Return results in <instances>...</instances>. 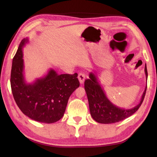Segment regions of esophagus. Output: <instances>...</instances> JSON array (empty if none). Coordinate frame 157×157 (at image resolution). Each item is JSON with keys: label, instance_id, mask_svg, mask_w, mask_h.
Returning a JSON list of instances; mask_svg holds the SVG:
<instances>
[{"label": "esophagus", "instance_id": "34e87169", "mask_svg": "<svg viewBox=\"0 0 157 157\" xmlns=\"http://www.w3.org/2000/svg\"><path fill=\"white\" fill-rule=\"evenodd\" d=\"M85 78H86V75L84 73H79L78 78L79 82L80 84H83V83H84V82L85 80Z\"/></svg>", "mask_w": 157, "mask_h": 157}]
</instances>
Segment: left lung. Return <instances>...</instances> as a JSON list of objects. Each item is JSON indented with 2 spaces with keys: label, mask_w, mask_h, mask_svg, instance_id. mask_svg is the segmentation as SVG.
I'll use <instances>...</instances> for the list:
<instances>
[{
  "label": "left lung",
  "mask_w": 157,
  "mask_h": 157,
  "mask_svg": "<svg viewBox=\"0 0 157 157\" xmlns=\"http://www.w3.org/2000/svg\"><path fill=\"white\" fill-rule=\"evenodd\" d=\"M144 71L147 80L148 72L146 65H145ZM146 88L147 86L143 92L139 104L132 109H125L118 107L109 101L106 97L104 90L101 88L98 83L94 73H90L89 79H86L84 82V88L87 94L90 112L92 117L96 122L104 124L122 121L137 111L144 101Z\"/></svg>",
  "instance_id": "8db88e82"
}]
</instances>
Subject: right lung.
<instances>
[{
  "label": "right lung",
  "mask_w": 157,
  "mask_h": 157,
  "mask_svg": "<svg viewBox=\"0 0 157 157\" xmlns=\"http://www.w3.org/2000/svg\"><path fill=\"white\" fill-rule=\"evenodd\" d=\"M28 42L23 39L13 59L11 86L16 104L23 114L36 121L52 123L61 119L69 98L79 86L78 73L59 75L51 69L47 75L32 84L26 83L23 69V47Z\"/></svg>",
  "instance_id": "1"
}]
</instances>
